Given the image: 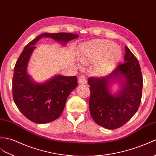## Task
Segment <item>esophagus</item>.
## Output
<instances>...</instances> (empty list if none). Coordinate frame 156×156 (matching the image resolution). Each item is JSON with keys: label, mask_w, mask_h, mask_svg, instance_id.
Masks as SVG:
<instances>
[{"label": "esophagus", "mask_w": 156, "mask_h": 156, "mask_svg": "<svg viewBox=\"0 0 156 156\" xmlns=\"http://www.w3.org/2000/svg\"><path fill=\"white\" fill-rule=\"evenodd\" d=\"M78 83L80 84H85L86 83V79L84 76H80L78 78Z\"/></svg>", "instance_id": "34e87169"}]
</instances>
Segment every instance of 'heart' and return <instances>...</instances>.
<instances>
[{
	"mask_svg": "<svg viewBox=\"0 0 156 156\" xmlns=\"http://www.w3.org/2000/svg\"><path fill=\"white\" fill-rule=\"evenodd\" d=\"M121 57L119 47L106 40H96L84 45L80 55L81 61L85 64L98 60L93 69L96 76H104L113 70Z\"/></svg>",
	"mask_w": 156,
	"mask_h": 156,
	"instance_id": "b5f03b06",
	"label": "heart"
}]
</instances>
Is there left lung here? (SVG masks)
I'll list each match as a JSON object with an SVG mask.
<instances>
[{"label":"left lung","instance_id":"8db88e82","mask_svg":"<svg viewBox=\"0 0 156 156\" xmlns=\"http://www.w3.org/2000/svg\"><path fill=\"white\" fill-rule=\"evenodd\" d=\"M125 51V62L110 74L88 80L90 114L97 124L109 129L120 128L128 122L138 110L142 99L143 78L139 62L126 46ZM115 81L122 87L112 95L109 87Z\"/></svg>","mask_w":156,"mask_h":156}]
</instances>
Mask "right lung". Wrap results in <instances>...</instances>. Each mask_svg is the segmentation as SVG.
I'll return each mask as SVG.
<instances>
[{"mask_svg": "<svg viewBox=\"0 0 156 156\" xmlns=\"http://www.w3.org/2000/svg\"><path fill=\"white\" fill-rule=\"evenodd\" d=\"M78 34L66 32L43 33L24 47L14 68L12 96L17 108L25 117L37 124L55 120L62 113L68 96L78 86L76 76L56 75L44 83H37L27 73V66L34 46L43 37L62 44L76 38Z\"/></svg>", "mask_w": 156, "mask_h": 156, "instance_id": "obj_1", "label": "right lung"}]
</instances>
